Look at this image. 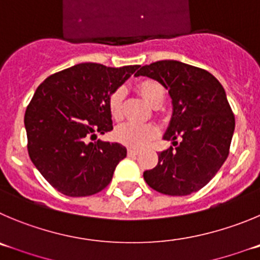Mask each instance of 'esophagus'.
I'll use <instances>...</instances> for the list:
<instances>
[{
  "instance_id": "1",
  "label": "esophagus",
  "mask_w": 260,
  "mask_h": 260,
  "mask_svg": "<svg viewBox=\"0 0 260 260\" xmlns=\"http://www.w3.org/2000/svg\"><path fill=\"white\" fill-rule=\"evenodd\" d=\"M127 152H128V155H129V156H135V155L138 154V150L137 149H128Z\"/></svg>"
}]
</instances>
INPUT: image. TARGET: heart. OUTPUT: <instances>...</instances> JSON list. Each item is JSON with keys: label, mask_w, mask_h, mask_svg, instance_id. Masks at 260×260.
I'll return each instance as SVG.
<instances>
[{"label": "heart", "mask_w": 260, "mask_h": 260, "mask_svg": "<svg viewBox=\"0 0 260 260\" xmlns=\"http://www.w3.org/2000/svg\"><path fill=\"white\" fill-rule=\"evenodd\" d=\"M137 88L140 93L150 105L155 106L163 103L166 92L163 86L154 79H142L138 82ZM123 99L124 91L116 88L109 94L108 108L111 118L119 120L123 115ZM157 136V128L154 124H140V123H125L115 129V138L120 144L132 149H141L147 146Z\"/></svg>", "instance_id": "1"}]
</instances>
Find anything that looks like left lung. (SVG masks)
<instances>
[{"label":"left lung","instance_id":"left-lung-1","mask_svg":"<svg viewBox=\"0 0 260 260\" xmlns=\"http://www.w3.org/2000/svg\"><path fill=\"white\" fill-rule=\"evenodd\" d=\"M136 75L163 84L173 104L164 140H172L174 147L157 154V166L144 172L145 181L164 195L186 196L201 190L230 154L235 115L224 88L205 69L176 60L145 65Z\"/></svg>","mask_w":260,"mask_h":260}]
</instances>
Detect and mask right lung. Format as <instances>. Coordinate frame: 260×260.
<instances>
[{"instance_id":"add662e5","label":"right lung","mask_w":260,"mask_h":260,"mask_svg":"<svg viewBox=\"0 0 260 260\" xmlns=\"http://www.w3.org/2000/svg\"><path fill=\"white\" fill-rule=\"evenodd\" d=\"M138 68L83 62L51 74L36 89L24 116L29 157L59 192L89 196L110 183L127 149L88 138L113 129L109 94Z\"/></svg>"}]
</instances>
